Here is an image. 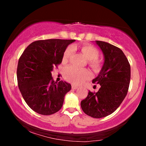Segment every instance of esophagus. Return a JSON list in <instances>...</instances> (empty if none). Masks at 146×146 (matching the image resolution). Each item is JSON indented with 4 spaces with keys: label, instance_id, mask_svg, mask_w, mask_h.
Segmentation results:
<instances>
[{
    "label": "esophagus",
    "instance_id": "obj_1",
    "mask_svg": "<svg viewBox=\"0 0 146 146\" xmlns=\"http://www.w3.org/2000/svg\"><path fill=\"white\" fill-rule=\"evenodd\" d=\"M71 88H72L73 90H76V89L78 88V86H76V85H74L73 84L72 86H71Z\"/></svg>",
    "mask_w": 146,
    "mask_h": 146
}]
</instances>
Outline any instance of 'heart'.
I'll return each mask as SVG.
<instances>
[{
	"instance_id": "1",
	"label": "heart",
	"mask_w": 146,
	"mask_h": 146,
	"mask_svg": "<svg viewBox=\"0 0 146 146\" xmlns=\"http://www.w3.org/2000/svg\"><path fill=\"white\" fill-rule=\"evenodd\" d=\"M73 47L70 46L67 48L64 51L63 55V60L67 61L73 53ZM81 51L88 60L90 66L95 70H99L101 67V62L97 58L98 56V51L97 49L90 45H84L81 48ZM90 73L86 69H81L68 66L64 71V76L66 80L75 84H80L84 82L86 80L90 78Z\"/></svg>"
}]
</instances>
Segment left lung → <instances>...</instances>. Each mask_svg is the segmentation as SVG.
Masks as SVG:
<instances>
[{"instance_id": "8db88e82", "label": "left lung", "mask_w": 146, "mask_h": 146, "mask_svg": "<svg viewBox=\"0 0 146 146\" xmlns=\"http://www.w3.org/2000/svg\"><path fill=\"white\" fill-rule=\"evenodd\" d=\"M95 42L102 51L104 64L92 82L99 84L100 88L97 93L89 91L80 106L86 115L100 118L113 113L125 98L129 89L131 68L120 48L106 42Z\"/></svg>"}]
</instances>
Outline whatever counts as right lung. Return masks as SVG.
Segmentation results:
<instances>
[{"instance_id": "add662e5", "label": "right lung", "mask_w": 146, "mask_h": 146, "mask_svg": "<svg viewBox=\"0 0 146 146\" xmlns=\"http://www.w3.org/2000/svg\"><path fill=\"white\" fill-rule=\"evenodd\" d=\"M75 40L48 39L29 44L20 57L17 71L19 90L27 104L43 115L56 113L63 105L70 84L53 80L51 71L62 62L64 51Z\"/></svg>"}]
</instances>
